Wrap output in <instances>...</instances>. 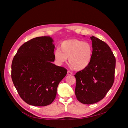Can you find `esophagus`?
Listing matches in <instances>:
<instances>
[{"label":"esophagus","instance_id":"obj_1","mask_svg":"<svg viewBox=\"0 0 128 128\" xmlns=\"http://www.w3.org/2000/svg\"><path fill=\"white\" fill-rule=\"evenodd\" d=\"M67 74V75H71V74H72V72L70 70H68Z\"/></svg>","mask_w":128,"mask_h":128}]
</instances>
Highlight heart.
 <instances>
[{
  "instance_id": "obj_1",
  "label": "heart",
  "mask_w": 128,
  "mask_h": 128,
  "mask_svg": "<svg viewBox=\"0 0 128 128\" xmlns=\"http://www.w3.org/2000/svg\"><path fill=\"white\" fill-rule=\"evenodd\" d=\"M92 54L93 49L89 42L77 39L63 41L54 53L56 61L60 65L66 62L69 57L70 64L76 70L86 68L91 62Z\"/></svg>"
}]
</instances>
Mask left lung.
<instances>
[{
	"label": "left lung",
	"mask_w": 128,
	"mask_h": 128,
	"mask_svg": "<svg viewBox=\"0 0 128 128\" xmlns=\"http://www.w3.org/2000/svg\"><path fill=\"white\" fill-rule=\"evenodd\" d=\"M92 58L90 65L74 74L75 94L80 102L93 104L102 99L114 81L116 60L110 47L92 36Z\"/></svg>",
	"instance_id": "left-lung-1"
}]
</instances>
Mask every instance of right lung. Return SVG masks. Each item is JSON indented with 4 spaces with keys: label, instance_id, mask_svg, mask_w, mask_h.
Returning a JSON list of instances; mask_svg holds the SVG:
<instances>
[{
    "label": "right lung",
    "instance_id": "1",
    "mask_svg": "<svg viewBox=\"0 0 128 128\" xmlns=\"http://www.w3.org/2000/svg\"><path fill=\"white\" fill-rule=\"evenodd\" d=\"M54 40L40 36L24 42L14 56L11 77L21 98L28 104L44 106L52 104L59 83L67 74L54 61Z\"/></svg>",
    "mask_w": 128,
    "mask_h": 128
}]
</instances>
